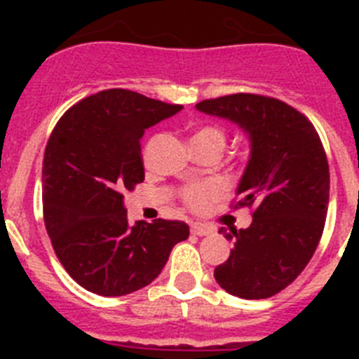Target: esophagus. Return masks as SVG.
Listing matches in <instances>:
<instances>
[{
  "label": "esophagus",
  "instance_id": "obj_1",
  "mask_svg": "<svg viewBox=\"0 0 359 359\" xmlns=\"http://www.w3.org/2000/svg\"><path fill=\"white\" fill-rule=\"evenodd\" d=\"M190 231H192L194 236L203 237V236H210V233H214V228L205 226V224H192V226H190Z\"/></svg>",
  "mask_w": 359,
  "mask_h": 359
}]
</instances>
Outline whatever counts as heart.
I'll list each match as a JSON object with an SVG mask.
<instances>
[{"label":"heart","mask_w":359,"mask_h":359,"mask_svg":"<svg viewBox=\"0 0 359 359\" xmlns=\"http://www.w3.org/2000/svg\"><path fill=\"white\" fill-rule=\"evenodd\" d=\"M226 142V133L219 126H212V123H205L199 126L194 133H192V145L199 147V145H214L219 151L224 147ZM221 196V187L214 182H205L199 185L187 187L183 190V201L187 207L192 210H207L212 203Z\"/></svg>","instance_id":"b5f03b06"}]
</instances>
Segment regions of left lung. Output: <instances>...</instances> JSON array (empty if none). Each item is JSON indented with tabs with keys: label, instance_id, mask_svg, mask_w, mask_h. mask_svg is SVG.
<instances>
[{
	"label": "left lung",
	"instance_id": "8db88e82",
	"mask_svg": "<svg viewBox=\"0 0 359 359\" xmlns=\"http://www.w3.org/2000/svg\"><path fill=\"white\" fill-rule=\"evenodd\" d=\"M196 107L237 123L252 147L236 208L253 207V221L231 233L219 230L233 248L215 280L233 297H273L302 273L325 224L329 163L318 133L300 111L262 95H226Z\"/></svg>",
	"mask_w": 359,
	"mask_h": 359
}]
</instances>
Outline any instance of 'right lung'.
I'll use <instances>...</instances> for the list:
<instances>
[{"label":"right lung","instance_id":"add662e5","mask_svg":"<svg viewBox=\"0 0 359 359\" xmlns=\"http://www.w3.org/2000/svg\"><path fill=\"white\" fill-rule=\"evenodd\" d=\"M182 111L129 90H104L69 107L43 160V214L73 280L102 297L149 286L189 237L183 221L129 224L123 192L144 182L140 138Z\"/></svg>","mask_w":359,"mask_h":359}]
</instances>
